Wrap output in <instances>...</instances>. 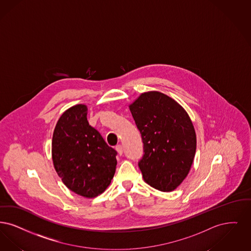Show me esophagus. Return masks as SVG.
I'll return each mask as SVG.
<instances>
[{
    "label": "esophagus",
    "mask_w": 251,
    "mask_h": 251,
    "mask_svg": "<svg viewBox=\"0 0 251 251\" xmlns=\"http://www.w3.org/2000/svg\"><path fill=\"white\" fill-rule=\"evenodd\" d=\"M115 149H116V151L118 152V153H119L120 155H122L123 153H124V150H123V146H122L121 144H118V145L115 147Z\"/></svg>",
    "instance_id": "34e87169"
}]
</instances>
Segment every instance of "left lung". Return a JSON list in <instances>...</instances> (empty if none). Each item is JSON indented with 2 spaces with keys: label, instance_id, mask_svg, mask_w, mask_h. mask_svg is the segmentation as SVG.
Segmentation results:
<instances>
[{
  "label": "left lung",
  "instance_id": "obj_1",
  "mask_svg": "<svg viewBox=\"0 0 251 251\" xmlns=\"http://www.w3.org/2000/svg\"><path fill=\"white\" fill-rule=\"evenodd\" d=\"M142 134L139 161L144 181L164 192L173 191L188 175L196 152V133L189 116L173 98L143 93L129 106Z\"/></svg>",
  "mask_w": 251,
  "mask_h": 251
}]
</instances>
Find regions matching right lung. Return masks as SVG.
Instances as JSON below:
<instances>
[{"label":"right lung","instance_id":"right-lung-1","mask_svg":"<svg viewBox=\"0 0 251 251\" xmlns=\"http://www.w3.org/2000/svg\"><path fill=\"white\" fill-rule=\"evenodd\" d=\"M52 160L63 183L77 195L95 198L109 186L117 165V152L89 125L87 107L66 110L55 126Z\"/></svg>","mask_w":251,"mask_h":251}]
</instances>
